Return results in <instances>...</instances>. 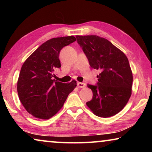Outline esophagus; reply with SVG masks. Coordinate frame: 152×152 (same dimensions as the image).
Masks as SVG:
<instances>
[{
    "label": "esophagus",
    "instance_id": "esophagus-1",
    "mask_svg": "<svg viewBox=\"0 0 152 152\" xmlns=\"http://www.w3.org/2000/svg\"><path fill=\"white\" fill-rule=\"evenodd\" d=\"M77 86H78V88H84L85 86V84L83 83V82H78L77 83Z\"/></svg>",
    "mask_w": 152,
    "mask_h": 152
}]
</instances>
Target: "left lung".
<instances>
[{
	"label": "left lung",
	"instance_id": "8db88e82",
	"mask_svg": "<svg viewBox=\"0 0 152 152\" xmlns=\"http://www.w3.org/2000/svg\"><path fill=\"white\" fill-rule=\"evenodd\" d=\"M76 37L90 66L101 70L97 76V85H87L93 97L86 105L98 117L114 116L125 107L132 95L133 74L127 56L105 38L97 35Z\"/></svg>",
	"mask_w": 152,
	"mask_h": 152
}]
</instances>
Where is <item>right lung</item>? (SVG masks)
<instances>
[{
	"instance_id": "1",
	"label": "right lung",
	"mask_w": 152,
	"mask_h": 152,
	"mask_svg": "<svg viewBox=\"0 0 152 152\" xmlns=\"http://www.w3.org/2000/svg\"><path fill=\"white\" fill-rule=\"evenodd\" d=\"M75 41L74 36L49 39L23 64L17 80V92L23 106L34 117L45 120L54 116L76 87V80L62 83L53 80V72L61 67L60 50Z\"/></svg>"
}]
</instances>
